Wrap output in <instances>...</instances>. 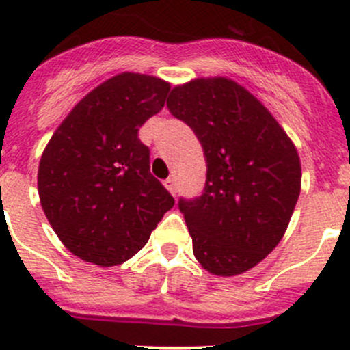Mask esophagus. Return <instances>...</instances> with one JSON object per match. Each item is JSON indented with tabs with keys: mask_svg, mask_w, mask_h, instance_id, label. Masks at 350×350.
<instances>
[{
	"mask_svg": "<svg viewBox=\"0 0 350 350\" xmlns=\"http://www.w3.org/2000/svg\"><path fill=\"white\" fill-rule=\"evenodd\" d=\"M164 186L167 188L169 191H171L172 195H176V179L174 178H167L164 181Z\"/></svg>",
	"mask_w": 350,
	"mask_h": 350,
	"instance_id": "esophagus-1",
	"label": "esophagus"
}]
</instances>
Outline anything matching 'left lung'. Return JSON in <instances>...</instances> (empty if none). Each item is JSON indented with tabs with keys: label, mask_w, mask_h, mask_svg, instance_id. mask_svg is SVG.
<instances>
[{
	"label": "left lung",
	"mask_w": 350,
	"mask_h": 350,
	"mask_svg": "<svg viewBox=\"0 0 350 350\" xmlns=\"http://www.w3.org/2000/svg\"><path fill=\"white\" fill-rule=\"evenodd\" d=\"M167 109L193 129L207 162L200 197L178 204L195 257L215 276L252 269L280 243L299 200L295 145L269 110L228 77L172 88Z\"/></svg>",
	"instance_id": "obj_1"
}]
</instances>
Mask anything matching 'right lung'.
Listing matches in <instances>:
<instances>
[{
    "mask_svg": "<svg viewBox=\"0 0 350 350\" xmlns=\"http://www.w3.org/2000/svg\"><path fill=\"white\" fill-rule=\"evenodd\" d=\"M169 83L122 72L70 110L41 155V207L74 256L101 267L138 254L174 198L150 174L138 131L165 103Z\"/></svg>",
    "mask_w": 350,
    "mask_h": 350,
    "instance_id": "right-lung-1",
    "label": "right lung"
}]
</instances>
